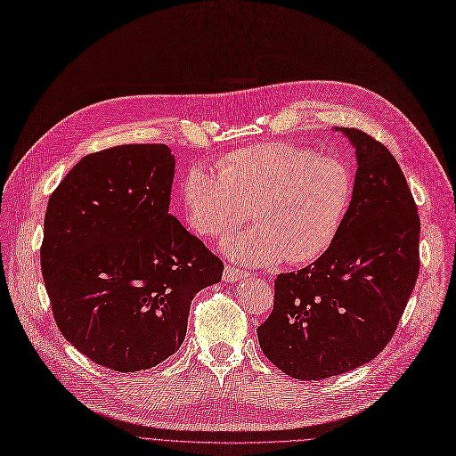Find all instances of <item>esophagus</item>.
<instances>
[{
  "label": "esophagus",
  "mask_w": 456,
  "mask_h": 456,
  "mask_svg": "<svg viewBox=\"0 0 456 456\" xmlns=\"http://www.w3.org/2000/svg\"><path fill=\"white\" fill-rule=\"evenodd\" d=\"M248 274L244 273V271H240V268H237V266H232V265H225V268H224V280L227 281V283H234V281H239V280H242V278H246Z\"/></svg>",
  "instance_id": "obj_1"
}]
</instances>
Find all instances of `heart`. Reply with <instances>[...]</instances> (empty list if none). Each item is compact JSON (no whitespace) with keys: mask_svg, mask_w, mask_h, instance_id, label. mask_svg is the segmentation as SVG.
I'll return each instance as SVG.
<instances>
[{"mask_svg":"<svg viewBox=\"0 0 456 456\" xmlns=\"http://www.w3.org/2000/svg\"><path fill=\"white\" fill-rule=\"evenodd\" d=\"M355 176L334 156L291 142H263L239 148L217 163V175L191 167L180 183L182 208L190 227L217 239L232 234L225 254L246 265L280 261L308 265L323 257L346 224Z\"/></svg>","mask_w":456,"mask_h":456,"instance_id":"heart-1","label":"heart"}]
</instances>
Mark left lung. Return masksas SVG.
I'll return each mask as SVG.
<instances>
[{
	"instance_id": "left-lung-1",
	"label": "left lung",
	"mask_w": 456,
	"mask_h": 456,
	"mask_svg": "<svg viewBox=\"0 0 456 456\" xmlns=\"http://www.w3.org/2000/svg\"><path fill=\"white\" fill-rule=\"evenodd\" d=\"M357 148L355 195L323 257L274 280L259 325L265 357L317 381L355 370L389 344L419 276L420 222L400 165L385 144L342 127Z\"/></svg>"
}]
</instances>
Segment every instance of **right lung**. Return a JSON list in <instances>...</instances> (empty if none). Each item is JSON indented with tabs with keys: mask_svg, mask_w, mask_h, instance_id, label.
<instances>
[{
	"mask_svg": "<svg viewBox=\"0 0 456 456\" xmlns=\"http://www.w3.org/2000/svg\"><path fill=\"white\" fill-rule=\"evenodd\" d=\"M165 144L84 156L48 199L41 271L60 332L116 372L159 364L182 346L193 297L224 263L168 214Z\"/></svg>",
	"mask_w": 456,
	"mask_h": 456,
	"instance_id": "add662e5",
	"label": "right lung"
}]
</instances>
